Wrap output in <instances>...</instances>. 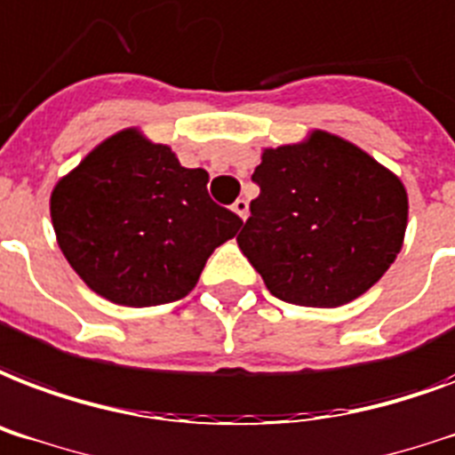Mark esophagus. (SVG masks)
<instances>
[{
  "label": "esophagus",
  "instance_id": "1",
  "mask_svg": "<svg viewBox=\"0 0 455 455\" xmlns=\"http://www.w3.org/2000/svg\"><path fill=\"white\" fill-rule=\"evenodd\" d=\"M234 212L238 214V217H241L243 221L248 220V200H245V197H238V200H235V203H234Z\"/></svg>",
  "mask_w": 455,
  "mask_h": 455
}]
</instances>
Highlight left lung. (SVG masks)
<instances>
[{
  "mask_svg": "<svg viewBox=\"0 0 455 455\" xmlns=\"http://www.w3.org/2000/svg\"><path fill=\"white\" fill-rule=\"evenodd\" d=\"M259 196L238 248L279 300L339 307L363 296L396 259L408 196L370 155L324 131L265 150Z\"/></svg>",
  "mask_w": 455,
  "mask_h": 455,
  "instance_id": "1",
  "label": "left lung"
}]
</instances>
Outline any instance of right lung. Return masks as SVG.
Segmentation results:
<instances>
[{
  "label": "right lung",
  "mask_w": 455,
  "mask_h": 455,
  "mask_svg": "<svg viewBox=\"0 0 455 455\" xmlns=\"http://www.w3.org/2000/svg\"><path fill=\"white\" fill-rule=\"evenodd\" d=\"M210 173L186 169L166 145L121 131L52 193L59 248L90 289L128 307L186 298L214 248L243 220L207 193Z\"/></svg>",
  "instance_id": "1"
}]
</instances>
